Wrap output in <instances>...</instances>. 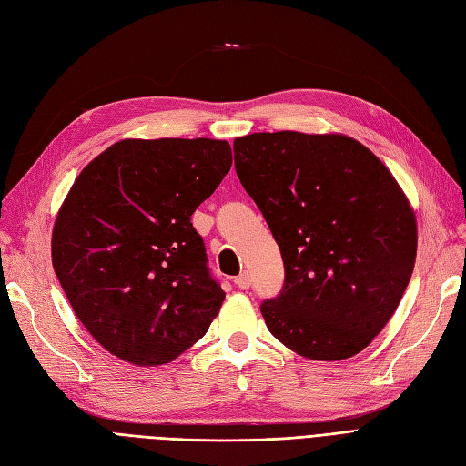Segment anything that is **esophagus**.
I'll list each match as a JSON object with an SVG mask.
<instances>
[{
  "mask_svg": "<svg viewBox=\"0 0 466 466\" xmlns=\"http://www.w3.org/2000/svg\"><path fill=\"white\" fill-rule=\"evenodd\" d=\"M235 286H238L241 288V290H247V288L250 286V274L245 270V272H241L238 276H235Z\"/></svg>",
  "mask_w": 466,
  "mask_h": 466,
  "instance_id": "esophagus-1",
  "label": "esophagus"
}]
</instances>
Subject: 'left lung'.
I'll list each match as a JSON object with an SVG mask.
<instances>
[{"mask_svg": "<svg viewBox=\"0 0 466 466\" xmlns=\"http://www.w3.org/2000/svg\"><path fill=\"white\" fill-rule=\"evenodd\" d=\"M233 150L284 260L282 290L260 304L270 333L313 360L360 353L416 264V216L394 176L345 135L253 133Z\"/></svg>", "mask_w": 466, "mask_h": 466, "instance_id": "1", "label": "left lung"}]
</instances>
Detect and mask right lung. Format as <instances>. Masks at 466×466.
<instances>
[{
    "label": "right lung",
    "instance_id": "right-lung-1",
    "mask_svg": "<svg viewBox=\"0 0 466 466\" xmlns=\"http://www.w3.org/2000/svg\"><path fill=\"white\" fill-rule=\"evenodd\" d=\"M231 162L228 141L125 139L70 187L53 267L74 313L111 355L157 367L209 329L225 292L192 213Z\"/></svg>",
    "mask_w": 466,
    "mask_h": 466
}]
</instances>
